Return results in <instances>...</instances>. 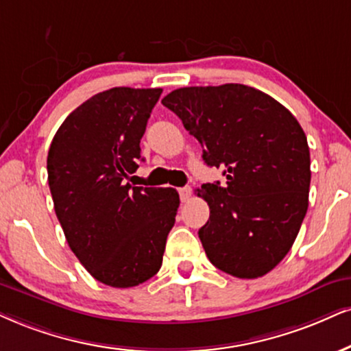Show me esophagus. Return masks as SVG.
<instances>
[{"mask_svg":"<svg viewBox=\"0 0 351 351\" xmlns=\"http://www.w3.org/2000/svg\"><path fill=\"white\" fill-rule=\"evenodd\" d=\"M179 195H180V202H189L190 197H192V189H190V187H180L179 189Z\"/></svg>","mask_w":351,"mask_h":351,"instance_id":"1","label":"esophagus"}]
</instances>
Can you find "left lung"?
<instances>
[{
    "instance_id": "left-lung-1",
    "label": "left lung",
    "mask_w": 351,
    "mask_h": 351,
    "mask_svg": "<svg viewBox=\"0 0 351 351\" xmlns=\"http://www.w3.org/2000/svg\"><path fill=\"white\" fill-rule=\"evenodd\" d=\"M162 106L203 148L226 184H203L210 206L200 228L206 257L237 278H258L283 261L309 205L311 158L301 125L287 107L244 84L192 86Z\"/></svg>"
}]
</instances>
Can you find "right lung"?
<instances>
[{"label": "right lung", "instance_id": "1", "mask_svg": "<svg viewBox=\"0 0 351 351\" xmlns=\"http://www.w3.org/2000/svg\"><path fill=\"white\" fill-rule=\"evenodd\" d=\"M162 89L112 88L60 125L47 158L55 213L68 245L104 285L132 288L162 265L176 189L132 187L140 140Z\"/></svg>", "mask_w": 351, "mask_h": 351}]
</instances>
